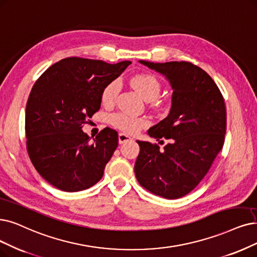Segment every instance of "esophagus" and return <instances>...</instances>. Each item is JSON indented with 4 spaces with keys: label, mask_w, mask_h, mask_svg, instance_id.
I'll list each match as a JSON object with an SVG mask.
<instances>
[{
    "label": "esophagus",
    "mask_w": 257,
    "mask_h": 257,
    "mask_svg": "<svg viewBox=\"0 0 257 257\" xmlns=\"http://www.w3.org/2000/svg\"><path fill=\"white\" fill-rule=\"evenodd\" d=\"M130 140H132V138L130 136L125 135V134H123V133H120L119 136H118V141H119L120 145H122V143H125Z\"/></svg>",
    "instance_id": "1"
}]
</instances>
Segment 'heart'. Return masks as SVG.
I'll list each match as a JSON object with an SVG mask.
<instances>
[{
	"label": "heart",
	"instance_id": "heart-1",
	"mask_svg": "<svg viewBox=\"0 0 257 257\" xmlns=\"http://www.w3.org/2000/svg\"><path fill=\"white\" fill-rule=\"evenodd\" d=\"M131 84L146 100H154L160 93L159 80L151 74H137L131 78ZM119 93V82L117 80L107 83L101 94V100L104 104H111ZM110 123L117 128L134 134L148 125V120L126 112H116L110 116Z\"/></svg>",
	"mask_w": 257,
	"mask_h": 257
}]
</instances>
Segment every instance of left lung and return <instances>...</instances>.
I'll return each mask as SVG.
<instances>
[{
  "mask_svg": "<svg viewBox=\"0 0 257 257\" xmlns=\"http://www.w3.org/2000/svg\"><path fill=\"white\" fill-rule=\"evenodd\" d=\"M139 62L166 77L173 94L168 117L148 131L157 141L166 138L169 143L160 150L157 145L137 140L136 178L153 194L180 198L197 187L223 147L224 100L213 79L190 62Z\"/></svg>",
  "mask_w": 257,
  "mask_h": 257,
  "instance_id": "obj_1",
  "label": "left lung"
}]
</instances>
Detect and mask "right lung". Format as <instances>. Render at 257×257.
<instances>
[{
    "label": "right lung",
    "instance_id": "1",
    "mask_svg": "<svg viewBox=\"0 0 257 257\" xmlns=\"http://www.w3.org/2000/svg\"><path fill=\"white\" fill-rule=\"evenodd\" d=\"M70 57L36 81L25 110L27 152L38 173L59 190L78 192L103 176L118 147L109 127L90 140L82 126L100 109L104 86L131 64Z\"/></svg>",
    "mask_w": 257,
    "mask_h": 257
}]
</instances>
